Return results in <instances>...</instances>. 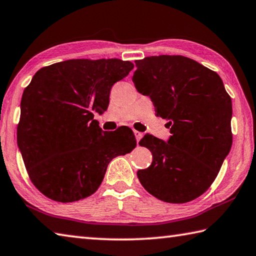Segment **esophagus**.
I'll list each match as a JSON object with an SVG mask.
<instances>
[{"instance_id":"obj_1","label":"esophagus","mask_w":256,"mask_h":256,"mask_svg":"<svg viewBox=\"0 0 256 256\" xmlns=\"http://www.w3.org/2000/svg\"><path fill=\"white\" fill-rule=\"evenodd\" d=\"M134 136H136V141L138 142L142 138V136H143V134L141 133V132H138V131H136V130H134Z\"/></svg>"}]
</instances>
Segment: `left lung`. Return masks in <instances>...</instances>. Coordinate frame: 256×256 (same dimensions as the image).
<instances>
[{
    "mask_svg": "<svg viewBox=\"0 0 256 256\" xmlns=\"http://www.w3.org/2000/svg\"><path fill=\"white\" fill-rule=\"evenodd\" d=\"M136 66V90L171 126L168 141L146 134L138 143L153 160L138 178L162 202H192L210 187L230 151V96L217 72L184 56H152Z\"/></svg>",
    "mask_w": 256,
    "mask_h": 256,
    "instance_id": "left-lung-1",
    "label": "left lung"
}]
</instances>
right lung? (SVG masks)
I'll list each match as a JSON object with an SVG mask.
<instances>
[{
	"label": "right lung",
	"mask_w": 256,
	"mask_h": 256,
	"mask_svg": "<svg viewBox=\"0 0 256 256\" xmlns=\"http://www.w3.org/2000/svg\"><path fill=\"white\" fill-rule=\"evenodd\" d=\"M133 67L120 59H72L32 77L21 100L18 144L32 184L46 197L72 202L90 196L110 162L136 146L131 128L104 132L94 120Z\"/></svg>",
	"instance_id": "1"
}]
</instances>
